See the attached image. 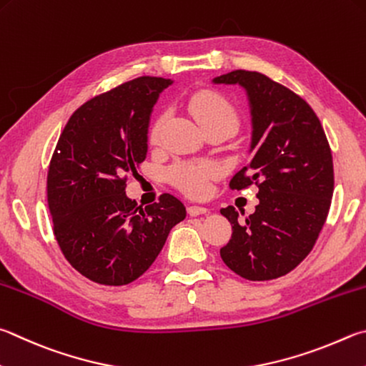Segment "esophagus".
<instances>
[{"instance_id": "1", "label": "esophagus", "mask_w": 366, "mask_h": 366, "mask_svg": "<svg viewBox=\"0 0 366 366\" xmlns=\"http://www.w3.org/2000/svg\"><path fill=\"white\" fill-rule=\"evenodd\" d=\"M187 212H189V216H192V217H195V216H200V214H206V212H208V209L204 208V206H197V204H190L189 208H187Z\"/></svg>"}]
</instances>
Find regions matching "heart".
<instances>
[{"label": "heart", "mask_w": 366, "mask_h": 366, "mask_svg": "<svg viewBox=\"0 0 366 366\" xmlns=\"http://www.w3.org/2000/svg\"><path fill=\"white\" fill-rule=\"evenodd\" d=\"M187 107L204 131L212 128H224L230 134L240 124V115L230 99L216 89H202L189 97ZM166 112L158 115L150 126L149 139L152 144L160 141L162 129L166 123ZM221 164L212 160L202 162H177L168 169L169 182L177 190L189 197H203L209 190L212 179L221 176Z\"/></svg>", "instance_id": "b5f03b06"}]
</instances>
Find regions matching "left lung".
<instances>
[{
    "label": "left lung",
    "instance_id": "left-lung-1",
    "mask_svg": "<svg viewBox=\"0 0 366 366\" xmlns=\"http://www.w3.org/2000/svg\"><path fill=\"white\" fill-rule=\"evenodd\" d=\"M214 83L248 91L252 155L229 187L259 189V204L244 221L234 206L221 209L232 224L221 257L247 280H272L297 267L320 235L335 190L333 155L315 112L287 86L248 70L225 73Z\"/></svg>",
    "mask_w": 366,
    "mask_h": 366
}]
</instances>
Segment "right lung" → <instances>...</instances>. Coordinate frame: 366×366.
I'll use <instances>...</instances> for the list:
<instances>
[{
  "label": "right lung",
  "instance_id": "obj_1",
  "mask_svg": "<svg viewBox=\"0 0 366 366\" xmlns=\"http://www.w3.org/2000/svg\"><path fill=\"white\" fill-rule=\"evenodd\" d=\"M169 79L139 76L89 99L61 132L48 169L52 230L65 259L89 280L122 287L160 254L185 206L163 194L137 206L124 194L128 174L147 155L149 118Z\"/></svg>",
  "mask_w": 366,
  "mask_h": 366
}]
</instances>
